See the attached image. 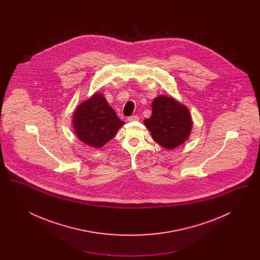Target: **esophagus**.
I'll return each instance as SVG.
<instances>
[{
  "label": "esophagus",
  "mask_w": 260,
  "mask_h": 260,
  "mask_svg": "<svg viewBox=\"0 0 260 260\" xmlns=\"http://www.w3.org/2000/svg\"><path fill=\"white\" fill-rule=\"evenodd\" d=\"M127 121H128V122L139 121V117H138V116H136V115H135V116H131V117H128V118H127Z\"/></svg>",
  "instance_id": "34e87169"
}]
</instances>
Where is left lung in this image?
Segmentation results:
<instances>
[{
    "label": "left lung",
    "instance_id": "obj_1",
    "mask_svg": "<svg viewBox=\"0 0 260 260\" xmlns=\"http://www.w3.org/2000/svg\"><path fill=\"white\" fill-rule=\"evenodd\" d=\"M153 139L173 150L183 144L192 129V118L185 105L173 98L160 95L152 102V116L144 121Z\"/></svg>",
    "mask_w": 260,
    "mask_h": 260
}]
</instances>
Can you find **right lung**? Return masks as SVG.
Instances as JSON below:
<instances>
[{
	"mask_svg": "<svg viewBox=\"0 0 260 260\" xmlns=\"http://www.w3.org/2000/svg\"><path fill=\"white\" fill-rule=\"evenodd\" d=\"M73 128L78 138L93 148L104 146L116 136L124 122L108 105L102 93H94L73 113Z\"/></svg>",
	"mask_w": 260,
	"mask_h": 260,
	"instance_id": "add662e5",
	"label": "right lung"
}]
</instances>
